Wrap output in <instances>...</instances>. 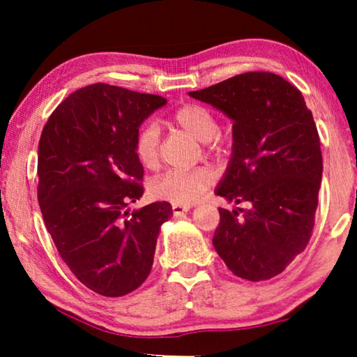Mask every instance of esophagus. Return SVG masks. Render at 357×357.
<instances>
[{
	"instance_id": "34e87169",
	"label": "esophagus",
	"mask_w": 357,
	"mask_h": 357,
	"mask_svg": "<svg viewBox=\"0 0 357 357\" xmlns=\"http://www.w3.org/2000/svg\"><path fill=\"white\" fill-rule=\"evenodd\" d=\"M190 211V206L188 204H172V213L174 216H183L185 213Z\"/></svg>"
}]
</instances>
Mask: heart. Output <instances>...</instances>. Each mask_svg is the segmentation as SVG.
Here are the masks:
<instances>
[{
    "instance_id": "obj_1",
    "label": "heart",
    "mask_w": 357,
    "mask_h": 357,
    "mask_svg": "<svg viewBox=\"0 0 357 357\" xmlns=\"http://www.w3.org/2000/svg\"><path fill=\"white\" fill-rule=\"evenodd\" d=\"M172 123L187 131L193 138L206 143L211 154L221 155L229 148V139L218 133V120L204 105L187 104L174 112ZM133 151L138 162L146 169L159 164V131L153 123L141 125L133 139ZM214 172L208 167L174 169L151 182L153 197L174 204H192L211 187Z\"/></svg>"
}]
</instances>
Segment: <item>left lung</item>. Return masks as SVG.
Wrapping results in <instances>:
<instances>
[{"instance_id": "left-lung-1", "label": "left lung", "mask_w": 357, "mask_h": 357, "mask_svg": "<svg viewBox=\"0 0 357 357\" xmlns=\"http://www.w3.org/2000/svg\"><path fill=\"white\" fill-rule=\"evenodd\" d=\"M188 94L234 120L232 158L216 195L247 208H219L213 245L236 276L271 280L314 231L324 162L312 112L296 86L265 71Z\"/></svg>"}]
</instances>
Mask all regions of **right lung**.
<instances>
[{"instance_id": "right-lung-1", "label": "right lung", "mask_w": 357, "mask_h": 357, "mask_svg": "<svg viewBox=\"0 0 357 357\" xmlns=\"http://www.w3.org/2000/svg\"><path fill=\"white\" fill-rule=\"evenodd\" d=\"M164 97L97 82L77 89L53 110L38 141L37 198L61 260L86 287L120 297L153 268L167 202L138 211L143 165L133 139Z\"/></svg>"}]
</instances>
